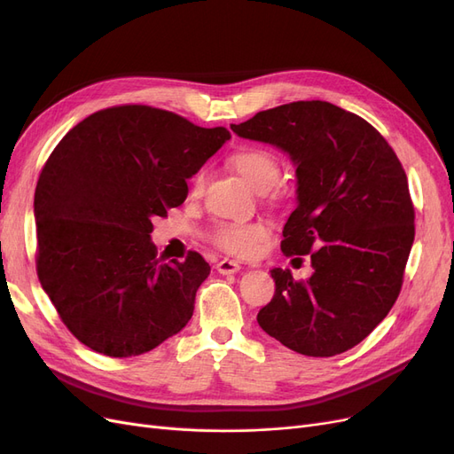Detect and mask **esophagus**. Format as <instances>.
<instances>
[{
  "label": "esophagus",
  "mask_w": 454,
  "mask_h": 454,
  "mask_svg": "<svg viewBox=\"0 0 454 454\" xmlns=\"http://www.w3.org/2000/svg\"><path fill=\"white\" fill-rule=\"evenodd\" d=\"M215 269H217L219 274H237L240 270V263H239V261H232V259H222Z\"/></svg>",
  "instance_id": "1"
}]
</instances>
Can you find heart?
<instances>
[{
    "mask_svg": "<svg viewBox=\"0 0 454 454\" xmlns=\"http://www.w3.org/2000/svg\"><path fill=\"white\" fill-rule=\"evenodd\" d=\"M231 167L252 189L265 193L280 177V160L263 147H244L229 159ZM204 189V172L191 182V195L199 197ZM217 248L232 255H252L267 239V227L259 222H217L210 235Z\"/></svg>",
    "mask_w": 454,
    "mask_h": 454,
    "instance_id": "1",
    "label": "heart"
}]
</instances>
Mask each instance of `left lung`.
<instances>
[{
	"instance_id": "8db88e82",
	"label": "left lung",
	"mask_w": 454,
	"mask_h": 454,
	"mask_svg": "<svg viewBox=\"0 0 454 454\" xmlns=\"http://www.w3.org/2000/svg\"><path fill=\"white\" fill-rule=\"evenodd\" d=\"M231 130L290 157L297 208L280 246L286 255L313 252L305 282L270 270L277 290L257 324L314 358L356 347L395 303L415 240L402 162L367 121L320 100L259 112Z\"/></svg>"
}]
</instances>
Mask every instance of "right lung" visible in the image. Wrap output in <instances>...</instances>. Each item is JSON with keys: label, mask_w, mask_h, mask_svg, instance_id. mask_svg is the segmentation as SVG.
<instances>
[{"label": "right lung", "mask_w": 454, "mask_h": 454, "mask_svg": "<svg viewBox=\"0 0 454 454\" xmlns=\"http://www.w3.org/2000/svg\"><path fill=\"white\" fill-rule=\"evenodd\" d=\"M231 140L149 106L96 112L54 147L35 187L37 277L70 332L112 358L180 333L210 265L160 263L155 215L187 199V180Z\"/></svg>", "instance_id": "obj_1"}]
</instances>
